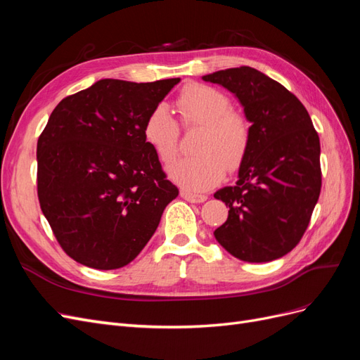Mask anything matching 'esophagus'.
<instances>
[{
    "label": "esophagus",
    "mask_w": 360,
    "mask_h": 360,
    "mask_svg": "<svg viewBox=\"0 0 360 360\" xmlns=\"http://www.w3.org/2000/svg\"><path fill=\"white\" fill-rule=\"evenodd\" d=\"M180 195L181 198H184L186 201H191V202H204L207 200L205 195H198V193H192L189 191H180Z\"/></svg>",
    "instance_id": "obj_1"
}]
</instances>
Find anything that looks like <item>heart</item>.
<instances>
[{
	"label": "heart",
	"mask_w": 360,
	"mask_h": 360,
	"mask_svg": "<svg viewBox=\"0 0 360 360\" xmlns=\"http://www.w3.org/2000/svg\"><path fill=\"white\" fill-rule=\"evenodd\" d=\"M176 110L181 127H201V132L195 143L198 155L174 162L168 168L169 177L184 189H210L222 180L225 167L236 169L243 162L250 144L249 120L233 110L225 93L197 82L180 91ZM143 135L162 163H169L177 156L180 126L165 105L150 111Z\"/></svg>",
	"instance_id": "1"
}]
</instances>
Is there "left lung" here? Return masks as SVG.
I'll list each match as a JSON object with an SVG mask.
<instances>
[{"label":"left lung","mask_w":360,"mask_h":360,"mask_svg":"<svg viewBox=\"0 0 360 360\" xmlns=\"http://www.w3.org/2000/svg\"><path fill=\"white\" fill-rule=\"evenodd\" d=\"M202 79L234 93L252 123L236 184L214 193L230 209L216 240L248 263L284 257L300 242L320 197L317 130L297 97L257 69H225Z\"/></svg>","instance_id":"1"}]
</instances>
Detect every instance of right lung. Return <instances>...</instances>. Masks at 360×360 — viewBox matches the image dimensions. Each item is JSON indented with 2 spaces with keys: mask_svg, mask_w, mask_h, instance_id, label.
Masks as SVG:
<instances>
[{
  "mask_svg": "<svg viewBox=\"0 0 360 360\" xmlns=\"http://www.w3.org/2000/svg\"><path fill=\"white\" fill-rule=\"evenodd\" d=\"M179 82L102 79L52 111L37 141V197L61 249L78 263L129 264L179 195L143 135L150 111Z\"/></svg>",
  "mask_w": 360,
  "mask_h": 360,
  "instance_id": "add662e5",
  "label": "right lung"
}]
</instances>
